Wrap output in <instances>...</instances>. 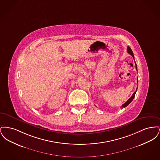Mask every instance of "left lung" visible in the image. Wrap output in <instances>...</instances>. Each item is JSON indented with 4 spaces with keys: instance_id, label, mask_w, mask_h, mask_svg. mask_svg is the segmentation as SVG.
<instances>
[{
    "instance_id": "obj_1",
    "label": "left lung",
    "mask_w": 160,
    "mask_h": 160,
    "mask_svg": "<svg viewBox=\"0 0 160 160\" xmlns=\"http://www.w3.org/2000/svg\"><path fill=\"white\" fill-rule=\"evenodd\" d=\"M127 52L128 53L130 54V55H131L132 56V58H133V59H134V54L132 53V50L131 49V48L128 46V47H127ZM135 65H136V70L137 71V64H136V62H135ZM137 83H138V78H137ZM137 89H136V91L134 92V93L132 95V96L129 98V99H128L127 101V102H125V103H124L123 104H122V108H125V107H126L127 106H128L129 104L131 102V101L133 100L134 99V97H135V95H136V92H137Z\"/></svg>"
}]
</instances>
